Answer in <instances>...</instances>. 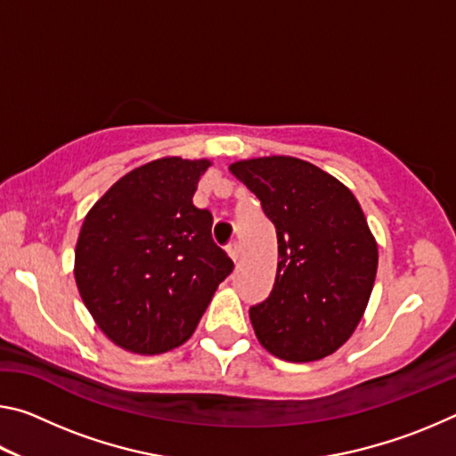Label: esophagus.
Here are the masks:
<instances>
[{"mask_svg":"<svg viewBox=\"0 0 456 456\" xmlns=\"http://www.w3.org/2000/svg\"><path fill=\"white\" fill-rule=\"evenodd\" d=\"M227 251H229V257L231 259H233L235 261V264H237V261H239V257H241V247H239V243H231L229 247H227Z\"/></svg>","mask_w":456,"mask_h":456,"instance_id":"esophagus-1","label":"esophagus"}]
</instances>
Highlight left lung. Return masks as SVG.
Returning <instances> with one entry per match:
<instances>
[{
	"label": "left lung",
	"instance_id": "obj_1",
	"mask_svg": "<svg viewBox=\"0 0 456 456\" xmlns=\"http://www.w3.org/2000/svg\"><path fill=\"white\" fill-rule=\"evenodd\" d=\"M256 192L277 231V275L249 318L259 344L288 362L334 354L364 315L378 269V245L346 184L293 157L229 167Z\"/></svg>",
	"mask_w": 456,
	"mask_h": 456
}]
</instances>
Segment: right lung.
Returning <instances> with one entry per match:
<instances>
[{"label":"right lung","instance_id":"1","mask_svg":"<svg viewBox=\"0 0 456 456\" xmlns=\"http://www.w3.org/2000/svg\"><path fill=\"white\" fill-rule=\"evenodd\" d=\"M211 160H151L100 197L82 223L74 277L108 339L134 354L187 342L233 261L192 205Z\"/></svg>","mask_w":456,"mask_h":456}]
</instances>
